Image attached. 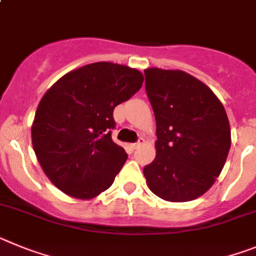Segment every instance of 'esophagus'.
<instances>
[{
    "mask_svg": "<svg viewBox=\"0 0 256 256\" xmlns=\"http://www.w3.org/2000/svg\"><path fill=\"white\" fill-rule=\"evenodd\" d=\"M144 142H146V140H144L143 138H140V139H139V140H138L136 143H134V144H132V146H132V148H134V150H136V148H139V146H143Z\"/></svg>",
    "mask_w": 256,
    "mask_h": 256,
    "instance_id": "esophagus-1",
    "label": "esophagus"
}]
</instances>
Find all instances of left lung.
<instances>
[{"label":"left lung","mask_w":256,"mask_h":256,"mask_svg":"<svg viewBox=\"0 0 256 256\" xmlns=\"http://www.w3.org/2000/svg\"><path fill=\"white\" fill-rule=\"evenodd\" d=\"M146 90L156 117V158L146 186L170 202L196 200L220 175L230 148L226 110L210 88L179 70L146 68Z\"/></svg>","instance_id":"8db88e82"}]
</instances>
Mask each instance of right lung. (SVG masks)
Here are the masks:
<instances>
[{"label":"right lung","mask_w":256,"mask_h":256,"mask_svg":"<svg viewBox=\"0 0 256 256\" xmlns=\"http://www.w3.org/2000/svg\"><path fill=\"white\" fill-rule=\"evenodd\" d=\"M135 68L98 62L70 70L42 96L32 146L42 170L66 196L91 200L114 182L125 150L112 140L113 110L142 88Z\"/></svg>","instance_id":"right-lung-1"}]
</instances>
